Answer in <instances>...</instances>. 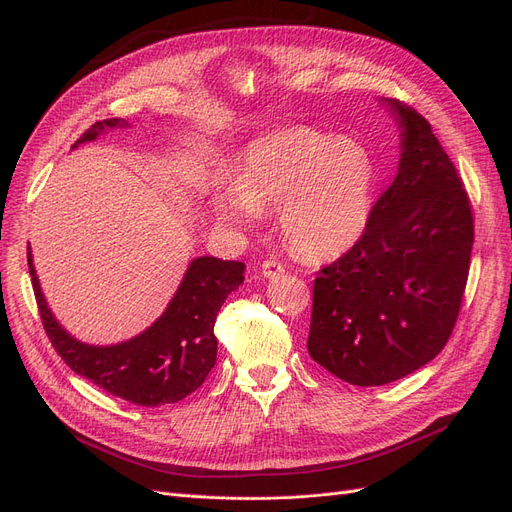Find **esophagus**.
I'll use <instances>...</instances> for the list:
<instances>
[{"instance_id":"1","label":"esophagus","mask_w":512,"mask_h":512,"mask_svg":"<svg viewBox=\"0 0 512 512\" xmlns=\"http://www.w3.org/2000/svg\"><path fill=\"white\" fill-rule=\"evenodd\" d=\"M280 274H284V265H282L280 261H276V259H265V261L261 263V276H263V278H276V276H280Z\"/></svg>"}]
</instances>
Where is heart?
Wrapping results in <instances>:
<instances>
[{"label": "heart", "mask_w": 512, "mask_h": 512, "mask_svg": "<svg viewBox=\"0 0 512 512\" xmlns=\"http://www.w3.org/2000/svg\"><path fill=\"white\" fill-rule=\"evenodd\" d=\"M375 193V161L357 141L307 126L284 128L249 145L236 180L213 182L209 201L218 220L255 226L263 211H280L288 247L328 261L365 234Z\"/></svg>", "instance_id": "1"}]
</instances>
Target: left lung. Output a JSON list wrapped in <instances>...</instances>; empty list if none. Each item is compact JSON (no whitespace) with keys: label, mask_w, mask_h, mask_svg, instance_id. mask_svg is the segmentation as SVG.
Wrapping results in <instances>:
<instances>
[{"label":"left lung","mask_w":512,"mask_h":512,"mask_svg":"<svg viewBox=\"0 0 512 512\" xmlns=\"http://www.w3.org/2000/svg\"><path fill=\"white\" fill-rule=\"evenodd\" d=\"M398 172L357 245L313 284L307 348L355 386L396 382L432 361L459 317L473 249L461 176L429 122L396 99Z\"/></svg>","instance_id":"left-lung-1"}]
</instances>
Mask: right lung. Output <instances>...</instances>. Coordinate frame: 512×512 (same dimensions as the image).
I'll use <instances>...</instances> for the list:
<instances>
[{
    "label": "right lung",
    "mask_w": 512,
    "mask_h": 512,
    "mask_svg": "<svg viewBox=\"0 0 512 512\" xmlns=\"http://www.w3.org/2000/svg\"><path fill=\"white\" fill-rule=\"evenodd\" d=\"M128 126L124 118L95 122L72 149L95 141L107 130ZM29 272L43 328L64 363L112 396L139 407H159L195 392L213 369L218 355L215 317L228 294L245 280V263L218 257L193 259L166 311L139 336L110 346L80 342L62 328L43 297L31 247Z\"/></svg>",
    "instance_id": "obj_1"
}]
</instances>
